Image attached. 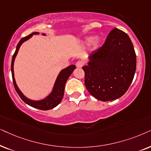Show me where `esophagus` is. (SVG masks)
Returning <instances> with one entry per match:
<instances>
[{
    "label": "esophagus",
    "mask_w": 151,
    "mask_h": 151,
    "mask_svg": "<svg viewBox=\"0 0 151 151\" xmlns=\"http://www.w3.org/2000/svg\"><path fill=\"white\" fill-rule=\"evenodd\" d=\"M83 65H84V62L82 61H78L77 63H76V65H77V68L83 67Z\"/></svg>",
    "instance_id": "esophagus-1"
}]
</instances>
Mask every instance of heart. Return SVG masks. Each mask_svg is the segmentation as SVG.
<instances>
[{"label": "heart", "instance_id": "heart-1", "mask_svg": "<svg viewBox=\"0 0 151 151\" xmlns=\"http://www.w3.org/2000/svg\"><path fill=\"white\" fill-rule=\"evenodd\" d=\"M95 43L96 44L98 43V40L96 39V38L94 37H88L87 39H86V41H85V43L86 45H92V43Z\"/></svg>", "mask_w": 151, "mask_h": 151}]
</instances>
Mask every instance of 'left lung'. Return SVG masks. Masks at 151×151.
<instances>
[{
  "label": "left lung",
  "mask_w": 151,
  "mask_h": 151,
  "mask_svg": "<svg viewBox=\"0 0 151 151\" xmlns=\"http://www.w3.org/2000/svg\"><path fill=\"white\" fill-rule=\"evenodd\" d=\"M89 59L82 69L90 94L102 101L123 96L133 80L137 63L133 45L127 34L114 28L104 45L90 54Z\"/></svg>",
  "instance_id": "left-lung-1"
}]
</instances>
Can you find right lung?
<instances>
[{
  "instance_id": "right-lung-1",
  "label": "right lung",
  "mask_w": 151,
  "mask_h": 151,
  "mask_svg": "<svg viewBox=\"0 0 151 151\" xmlns=\"http://www.w3.org/2000/svg\"><path fill=\"white\" fill-rule=\"evenodd\" d=\"M38 34H39V32H33V33L30 34L29 35L27 36V37L22 38L21 41L19 42V43H18L17 46V49H16V51L12 57V75L13 83L14 86L16 91H17L18 94H19L20 97L21 98V99L25 103L28 104L30 106H32V107L37 108V109H40L42 110H47L52 109V108L56 107V106L61 103L64 94V89H65V85L66 81H67V80L68 79L70 76L71 75V74L74 71V70L76 68V66L74 65H71L68 66V68H65V69L61 70L59 75H58L57 80H56L53 90H52L51 94L49 96H47L45 99L40 100V101H32V100H30L27 99V97H25L23 94V93L20 91L17 83H16L14 74V62L16 56L17 55L18 51H19V48L21 47V44L23 42H25V41L30 39L34 35H38ZM43 35H45V34H43Z\"/></svg>"
}]
</instances>
